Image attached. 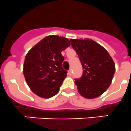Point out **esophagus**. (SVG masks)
<instances>
[{
  "label": "esophagus",
  "mask_w": 131,
  "mask_h": 131,
  "mask_svg": "<svg viewBox=\"0 0 131 131\" xmlns=\"http://www.w3.org/2000/svg\"><path fill=\"white\" fill-rule=\"evenodd\" d=\"M72 73V69L70 68V70H68V75H69V76H71Z\"/></svg>",
  "instance_id": "obj_1"
}]
</instances>
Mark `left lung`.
I'll return each instance as SVG.
<instances>
[{
	"instance_id": "1",
	"label": "left lung",
	"mask_w": 131,
	"mask_h": 131,
	"mask_svg": "<svg viewBox=\"0 0 131 131\" xmlns=\"http://www.w3.org/2000/svg\"><path fill=\"white\" fill-rule=\"evenodd\" d=\"M71 44L83 67V75L75 80L79 93L88 99L99 96L112 81L115 67L105 48L89 38L71 39Z\"/></svg>"
}]
</instances>
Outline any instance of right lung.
<instances>
[{"label":"right lung","instance_id":"right-lung-1","mask_svg":"<svg viewBox=\"0 0 131 131\" xmlns=\"http://www.w3.org/2000/svg\"><path fill=\"white\" fill-rule=\"evenodd\" d=\"M70 46V41L66 38L49 35L27 53L23 74L34 93L48 99L58 93L67 73L62 67L64 57L61 52Z\"/></svg>","mask_w":131,"mask_h":131}]
</instances>
